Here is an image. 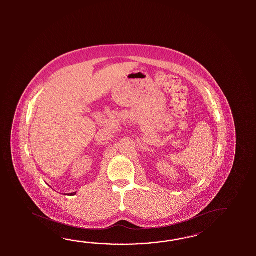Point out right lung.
Listing matches in <instances>:
<instances>
[{"label":"right lung","instance_id":"right-lung-1","mask_svg":"<svg viewBox=\"0 0 256 256\" xmlns=\"http://www.w3.org/2000/svg\"><path fill=\"white\" fill-rule=\"evenodd\" d=\"M76 192H72V194H64V196H76Z\"/></svg>","mask_w":256,"mask_h":256}]
</instances>
